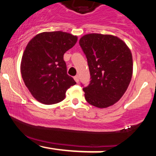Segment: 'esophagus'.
<instances>
[{
  "label": "esophagus",
  "mask_w": 156,
  "mask_h": 156,
  "mask_svg": "<svg viewBox=\"0 0 156 156\" xmlns=\"http://www.w3.org/2000/svg\"><path fill=\"white\" fill-rule=\"evenodd\" d=\"M74 79L77 82V83H78L79 82V77H78V76H76L74 77Z\"/></svg>",
  "instance_id": "1"
}]
</instances>
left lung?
Instances as JSON below:
<instances>
[{
    "instance_id": "1",
    "label": "left lung",
    "mask_w": 156,
    "mask_h": 156,
    "mask_svg": "<svg viewBox=\"0 0 156 156\" xmlns=\"http://www.w3.org/2000/svg\"><path fill=\"white\" fill-rule=\"evenodd\" d=\"M79 44L87 58L91 80L83 87L85 99L98 108L117 103L126 92L133 74V58L126 44L117 37L89 34Z\"/></svg>"
}]
</instances>
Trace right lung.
I'll list each match as a JSON object with an SVG mask.
<instances>
[{"label":"right lung","mask_w":156,"mask_h":156,"mask_svg":"<svg viewBox=\"0 0 156 156\" xmlns=\"http://www.w3.org/2000/svg\"><path fill=\"white\" fill-rule=\"evenodd\" d=\"M63 31L43 32L27 44L20 71L25 85L37 101L45 105L59 103L76 82L67 73L64 54L77 42Z\"/></svg>","instance_id":"1"}]
</instances>
